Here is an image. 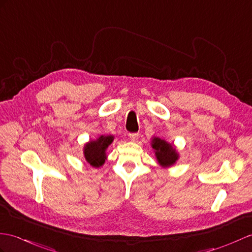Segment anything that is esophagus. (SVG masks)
Listing matches in <instances>:
<instances>
[{"mask_svg":"<svg viewBox=\"0 0 252 252\" xmlns=\"http://www.w3.org/2000/svg\"><path fill=\"white\" fill-rule=\"evenodd\" d=\"M138 136H139L138 133H130V134H128V138H130L132 142H136V140L138 139Z\"/></svg>","mask_w":252,"mask_h":252,"instance_id":"34e87169","label":"esophagus"}]
</instances>
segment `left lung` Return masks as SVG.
<instances>
[{
  "label": "left lung",
  "instance_id": "8db88e82",
  "mask_svg": "<svg viewBox=\"0 0 252 252\" xmlns=\"http://www.w3.org/2000/svg\"><path fill=\"white\" fill-rule=\"evenodd\" d=\"M151 147L155 149V154L159 164L163 167H168L175 164L178 160V154L172 144L165 142L164 139L155 136L151 142Z\"/></svg>",
  "mask_w": 252,
  "mask_h": 252
}]
</instances>
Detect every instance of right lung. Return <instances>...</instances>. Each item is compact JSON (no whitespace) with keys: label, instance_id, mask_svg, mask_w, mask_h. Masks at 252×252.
I'll return each mask as SVG.
<instances>
[{"label":"right lung","instance_id":"1","mask_svg":"<svg viewBox=\"0 0 252 252\" xmlns=\"http://www.w3.org/2000/svg\"><path fill=\"white\" fill-rule=\"evenodd\" d=\"M113 135H101L95 140H90L85 145L84 154L85 159L93 167H99L106 160V151L108 146L113 143Z\"/></svg>","mask_w":252,"mask_h":252}]
</instances>
